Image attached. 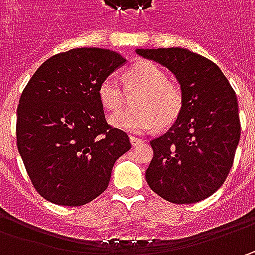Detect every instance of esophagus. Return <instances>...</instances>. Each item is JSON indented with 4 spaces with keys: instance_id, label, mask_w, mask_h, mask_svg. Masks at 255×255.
Segmentation results:
<instances>
[{
    "instance_id": "1",
    "label": "esophagus",
    "mask_w": 255,
    "mask_h": 255,
    "mask_svg": "<svg viewBox=\"0 0 255 255\" xmlns=\"http://www.w3.org/2000/svg\"><path fill=\"white\" fill-rule=\"evenodd\" d=\"M130 143H132L133 146H137V144H140L143 143V139L142 137H137V136H130Z\"/></svg>"
}]
</instances>
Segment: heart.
<instances>
[{
	"label": "heart",
	"mask_w": 255,
	"mask_h": 255,
	"mask_svg": "<svg viewBox=\"0 0 255 255\" xmlns=\"http://www.w3.org/2000/svg\"><path fill=\"white\" fill-rule=\"evenodd\" d=\"M123 85L113 75L103 78L99 84V99L102 105L112 111H121L133 99L132 109L115 113L111 123L115 128L128 132L140 133L153 128H167L177 121L183 109V92L180 86L169 81V75L157 64L140 61L126 72Z\"/></svg>",
	"instance_id": "1"
}]
</instances>
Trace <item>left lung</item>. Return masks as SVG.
Masks as SVG:
<instances>
[{"instance_id": "left-lung-1", "label": "left lung", "mask_w": 255, "mask_h": 255, "mask_svg": "<svg viewBox=\"0 0 255 255\" xmlns=\"http://www.w3.org/2000/svg\"><path fill=\"white\" fill-rule=\"evenodd\" d=\"M177 78L183 109L162 136L153 139L146 181L157 196L174 204L210 197L226 181L240 140L236 92L210 59L183 48L137 49Z\"/></svg>"}]
</instances>
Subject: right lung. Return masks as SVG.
Segmentation results:
<instances>
[{
    "instance_id": "add662e5",
    "label": "right lung",
    "mask_w": 255,
    "mask_h": 255,
    "mask_svg": "<svg viewBox=\"0 0 255 255\" xmlns=\"http://www.w3.org/2000/svg\"><path fill=\"white\" fill-rule=\"evenodd\" d=\"M102 48H76L41 65L16 109V146L45 200L78 207L108 189L115 162L130 149L105 119L99 84L125 64Z\"/></svg>"
}]
</instances>
